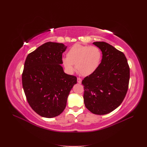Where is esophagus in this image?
I'll use <instances>...</instances> for the list:
<instances>
[{"label":"esophagus","mask_w":147,"mask_h":147,"mask_svg":"<svg viewBox=\"0 0 147 147\" xmlns=\"http://www.w3.org/2000/svg\"><path fill=\"white\" fill-rule=\"evenodd\" d=\"M77 82L78 83H82V79L80 78H77Z\"/></svg>","instance_id":"obj_1"}]
</instances>
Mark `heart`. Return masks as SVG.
<instances>
[{
  "instance_id": "heart-1",
  "label": "heart",
  "mask_w": 147,
  "mask_h": 147,
  "mask_svg": "<svg viewBox=\"0 0 147 147\" xmlns=\"http://www.w3.org/2000/svg\"><path fill=\"white\" fill-rule=\"evenodd\" d=\"M102 51L95 46L75 44L67 53V57L62 59L65 70L72 74L75 67L82 76H89L99 68L102 60Z\"/></svg>"
}]
</instances>
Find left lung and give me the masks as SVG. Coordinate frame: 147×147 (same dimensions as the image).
<instances>
[{
    "instance_id": "obj_1",
    "label": "left lung",
    "mask_w": 147,
    "mask_h": 147,
    "mask_svg": "<svg viewBox=\"0 0 147 147\" xmlns=\"http://www.w3.org/2000/svg\"><path fill=\"white\" fill-rule=\"evenodd\" d=\"M93 44L100 49L102 59L96 72L82 80L84 103L91 113L105 115L123 101L128 90L130 69L123 52L104 42Z\"/></svg>"
}]
</instances>
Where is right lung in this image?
<instances>
[{"label":"right lung","mask_w":147,"mask_h":147,"mask_svg":"<svg viewBox=\"0 0 147 147\" xmlns=\"http://www.w3.org/2000/svg\"><path fill=\"white\" fill-rule=\"evenodd\" d=\"M67 47L49 42L28 55L22 83L30 107L40 116L53 118L65 109L77 77L64 72L62 55Z\"/></svg>","instance_id":"1"}]
</instances>
